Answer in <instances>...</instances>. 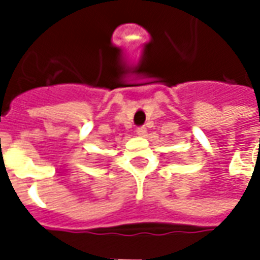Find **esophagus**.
Here are the masks:
<instances>
[{"label": "esophagus", "instance_id": "obj_1", "mask_svg": "<svg viewBox=\"0 0 260 260\" xmlns=\"http://www.w3.org/2000/svg\"><path fill=\"white\" fill-rule=\"evenodd\" d=\"M146 132H147L146 126H138V129H136V134H138L139 136H145L146 135Z\"/></svg>", "mask_w": 260, "mask_h": 260}]
</instances>
